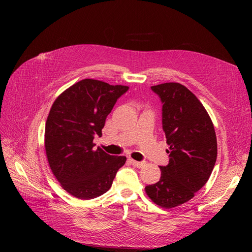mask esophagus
I'll return each instance as SVG.
<instances>
[{"instance_id": "34e87169", "label": "esophagus", "mask_w": 252, "mask_h": 252, "mask_svg": "<svg viewBox=\"0 0 252 252\" xmlns=\"http://www.w3.org/2000/svg\"><path fill=\"white\" fill-rule=\"evenodd\" d=\"M129 162L131 163V165H133V166H135V167H138V168H142L143 166H145V162H138V161H134V159H132V158H129Z\"/></svg>"}]
</instances>
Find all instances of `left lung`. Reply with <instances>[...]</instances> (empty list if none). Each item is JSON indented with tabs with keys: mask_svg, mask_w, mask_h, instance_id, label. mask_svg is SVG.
<instances>
[{
	"mask_svg": "<svg viewBox=\"0 0 252 252\" xmlns=\"http://www.w3.org/2000/svg\"><path fill=\"white\" fill-rule=\"evenodd\" d=\"M151 90L163 105L169 163L159 166L161 179L145 190L157 205L172 208L192 199L207 183L217 161V136L204 106L182 84L164 83Z\"/></svg>",
	"mask_w": 252,
	"mask_h": 252,
	"instance_id": "8db88e82",
	"label": "left lung"
}]
</instances>
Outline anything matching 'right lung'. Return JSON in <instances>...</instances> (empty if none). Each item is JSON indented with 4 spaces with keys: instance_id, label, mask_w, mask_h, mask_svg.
<instances>
[{
    "instance_id": "obj_1",
    "label": "right lung",
    "mask_w": 252,
    "mask_h": 252,
    "mask_svg": "<svg viewBox=\"0 0 252 252\" xmlns=\"http://www.w3.org/2000/svg\"><path fill=\"white\" fill-rule=\"evenodd\" d=\"M128 86L85 79L65 90L53 103L45 126V150L50 168L73 196L90 200L108 191L126 157L94 149L105 121Z\"/></svg>"
}]
</instances>
